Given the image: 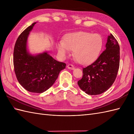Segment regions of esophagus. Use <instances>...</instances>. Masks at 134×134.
Here are the masks:
<instances>
[{"label": "esophagus", "instance_id": "1", "mask_svg": "<svg viewBox=\"0 0 134 134\" xmlns=\"http://www.w3.org/2000/svg\"><path fill=\"white\" fill-rule=\"evenodd\" d=\"M67 68H68V69H70V70H74L75 69V67L74 65L71 64H69L67 65Z\"/></svg>", "mask_w": 134, "mask_h": 134}]
</instances>
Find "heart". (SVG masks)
Segmentation results:
<instances>
[{
	"label": "heart",
	"instance_id": "obj_1",
	"mask_svg": "<svg viewBox=\"0 0 134 134\" xmlns=\"http://www.w3.org/2000/svg\"><path fill=\"white\" fill-rule=\"evenodd\" d=\"M102 47L103 39L99 34L80 31L70 34L64 42L59 43L57 48L63 57L69 54L71 50H74L76 60L81 64H87L98 57Z\"/></svg>",
	"mask_w": 134,
	"mask_h": 134
}]
</instances>
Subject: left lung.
<instances>
[{"instance_id":"1","label":"left lung","mask_w":134,"mask_h":134,"mask_svg":"<svg viewBox=\"0 0 134 134\" xmlns=\"http://www.w3.org/2000/svg\"><path fill=\"white\" fill-rule=\"evenodd\" d=\"M106 49L94 63L83 68V77L77 84L86 94H102L113 85L120 63V47L117 40L111 34L108 36Z\"/></svg>"}]
</instances>
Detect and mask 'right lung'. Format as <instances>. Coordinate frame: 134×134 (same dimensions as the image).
<instances>
[{
	"instance_id": "1",
	"label": "right lung",
	"mask_w": 134,
	"mask_h": 134,
	"mask_svg": "<svg viewBox=\"0 0 134 134\" xmlns=\"http://www.w3.org/2000/svg\"><path fill=\"white\" fill-rule=\"evenodd\" d=\"M32 23L21 33L14 49V67L19 83L28 91L42 93L53 85L66 64L54 59L45 52L35 56L29 54L27 40L34 25Z\"/></svg>"
}]
</instances>
